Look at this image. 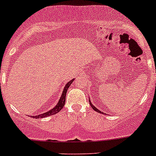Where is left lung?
Segmentation results:
<instances>
[{"label": "left lung", "mask_w": 156, "mask_h": 156, "mask_svg": "<svg viewBox=\"0 0 156 156\" xmlns=\"http://www.w3.org/2000/svg\"><path fill=\"white\" fill-rule=\"evenodd\" d=\"M89 102H90V106H92V108H93V109H94V110H95V111L96 112H100V110H99V109H97V108H96L95 107V106H93V105H92V103H90V100H89Z\"/></svg>", "instance_id": "obj_1"}]
</instances>
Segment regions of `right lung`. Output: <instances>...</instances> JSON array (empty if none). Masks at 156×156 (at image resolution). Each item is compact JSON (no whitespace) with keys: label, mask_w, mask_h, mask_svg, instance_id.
Here are the masks:
<instances>
[{"label":"right lung","mask_w":156,"mask_h":156,"mask_svg":"<svg viewBox=\"0 0 156 156\" xmlns=\"http://www.w3.org/2000/svg\"><path fill=\"white\" fill-rule=\"evenodd\" d=\"M74 80L72 79L71 81H69L68 83L66 84V85L65 88H64V90L63 92H62V96H61L60 97V100H59V103H57V105H56V106H55L54 108H52L51 110H50L49 112H47L45 113H43V114L41 115H38L37 116H32L33 118H45V117H48V116H50V115H54V114H56V113H58L59 112H60V110L62 109V108H63L64 105H65V103H66V92L67 90H68L69 87H70L71 84H72V82H73Z\"/></svg>","instance_id":"obj_1"}]
</instances>
